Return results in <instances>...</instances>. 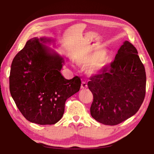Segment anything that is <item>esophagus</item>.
I'll return each mask as SVG.
<instances>
[{"label":"esophagus","instance_id":"obj_1","mask_svg":"<svg viewBox=\"0 0 154 154\" xmlns=\"http://www.w3.org/2000/svg\"><path fill=\"white\" fill-rule=\"evenodd\" d=\"M87 87V83L85 82V81H82V83H81V89H86V88Z\"/></svg>","mask_w":154,"mask_h":154}]
</instances>
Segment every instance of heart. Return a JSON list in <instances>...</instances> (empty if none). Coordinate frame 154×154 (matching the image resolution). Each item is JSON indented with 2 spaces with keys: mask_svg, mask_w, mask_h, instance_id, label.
I'll list each match as a JSON object with an SVG mask.
<instances>
[{
  "mask_svg": "<svg viewBox=\"0 0 154 154\" xmlns=\"http://www.w3.org/2000/svg\"><path fill=\"white\" fill-rule=\"evenodd\" d=\"M77 63L81 65H87L89 73H97L105 67L109 62V57L106 52H103L99 55L98 51H91L77 58Z\"/></svg>",
  "mask_w": 154,
  "mask_h": 154,
  "instance_id": "heart-1",
  "label": "heart"
}]
</instances>
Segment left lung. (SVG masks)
I'll return each instance as SVG.
<instances>
[{
    "mask_svg": "<svg viewBox=\"0 0 154 154\" xmlns=\"http://www.w3.org/2000/svg\"><path fill=\"white\" fill-rule=\"evenodd\" d=\"M90 80L88 87L93 94L91 114L105 125H116L134 115L144 100L145 68L128 41L124 42L110 66Z\"/></svg>",
    "mask_w": 154,
    "mask_h": 154,
    "instance_id": "left-lung-1",
    "label": "left lung"
}]
</instances>
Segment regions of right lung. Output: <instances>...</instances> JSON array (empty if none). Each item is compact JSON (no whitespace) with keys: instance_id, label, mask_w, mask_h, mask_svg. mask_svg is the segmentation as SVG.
<instances>
[{"instance_id":"right-lung-1","label":"right lung","mask_w":154,"mask_h":154,"mask_svg":"<svg viewBox=\"0 0 154 154\" xmlns=\"http://www.w3.org/2000/svg\"><path fill=\"white\" fill-rule=\"evenodd\" d=\"M50 38H33L16 55L9 77L10 92L26 119L54 124L63 115L65 101L79 91L81 79H66L63 58L45 46Z\"/></svg>"}]
</instances>
